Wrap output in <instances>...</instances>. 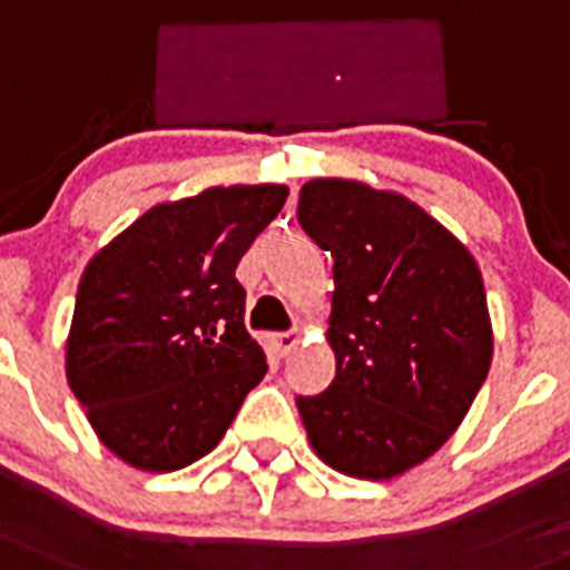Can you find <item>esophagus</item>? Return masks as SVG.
Instances as JSON below:
<instances>
[{
  "label": "esophagus",
  "instance_id": "esophagus-1",
  "mask_svg": "<svg viewBox=\"0 0 570 570\" xmlns=\"http://www.w3.org/2000/svg\"><path fill=\"white\" fill-rule=\"evenodd\" d=\"M272 345H275V351L281 354V357H286V354H293V351L301 345V333L298 331L275 333V336H272Z\"/></svg>",
  "mask_w": 570,
  "mask_h": 570
}]
</instances>
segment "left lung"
Listing matches in <instances>:
<instances>
[{
    "mask_svg": "<svg viewBox=\"0 0 570 570\" xmlns=\"http://www.w3.org/2000/svg\"><path fill=\"white\" fill-rule=\"evenodd\" d=\"M298 222L333 257L336 377L295 401L309 445L348 478H401L451 439L492 365L480 266L415 202L354 178L307 180Z\"/></svg>",
    "mask_w": 570,
    "mask_h": 570,
    "instance_id": "obj_1",
    "label": "left lung"
}]
</instances>
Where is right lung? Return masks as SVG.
Instances as JSON below:
<instances>
[{
	"label": "right lung",
	"instance_id": "right-lung-1",
	"mask_svg": "<svg viewBox=\"0 0 570 570\" xmlns=\"http://www.w3.org/2000/svg\"><path fill=\"white\" fill-rule=\"evenodd\" d=\"M286 196L284 184H234L164 202L85 266L67 381L101 445L131 469L202 460L263 381L234 272Z\"/></svg>",
	"mask_w": 570,
	"mask_h": 570
}]
</instances>
